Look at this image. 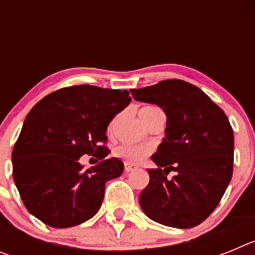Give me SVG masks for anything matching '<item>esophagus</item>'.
Masks as SVG:
<instances>
[{
    "mask_svg": "<svg viewBox=\"0 0 255 255\" xmlns=\"http://www.w3.org/2000/svg\"><path fill=\"white\" fill-rule=\"evenodd\" d=\"M124 167H125V172L129 173V172H131V171H134L135 168H136V166L129 163V162H125V163H124Z\"/></svg>",
    "mask_w": 255,
    "mask_h": 255,
    "instance_id": "1",
    "label": "esophagus"
}]
</instances>
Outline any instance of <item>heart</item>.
<instances>
[{"label":"heart","instance_id":"heart-1","mask_svg":"<svg viewBox=\"0 0 255 255\" xmlns=\"http://www.w3.org/2000/svg\"><path fill=\"white\" fill-rule=\"evenodd\" d=\"M157 114H163V112H162L161 108L153 105L144 106V107H141L139 110V117H140V120L143 123H145L148 119H150V117ZM114 124L115 123H112L110 130H112ZM152 152V147L145 145V144H121V145H119L116 148L115 154L117 157H120V158L125 159L129 163H139V162L144 161V159L147 158Z\"/></svg>","mask_w":255,"mask_h":255}]
</instances>
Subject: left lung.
<instances>
[{
  "label": "left lung",
  "instance_id": "obj_1",
  "mask_svg": "<svg viewBox=\"0 0 255 255\" xmlns=\"http://www.w3.org/2000/svg\"><path fill=\"white\" fill-rule=\"evenodd\" d=\"M167 116L163 141L152 155L149 184L139 203L150 220L176 229L202 224L224 197L234 168V131L225 112L198 87L179 79L131 89ZM171 170L175 176L167 177Z\"/></svg>",
  "mask_w": 255,
  "mask_h": 255
}]
</instances>
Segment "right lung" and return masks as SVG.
Returning <instances> with one entry per match:
<instances>
[{
  "label": "right lung",
  "mask_w": 255,
  "mask_h": 255,
  "mask_svg": "<svg viewBox=\"0 0 255 255\" xmlns=\"http://www.w3.org/2000/svg\"><path fill=\"white\" fill-rule=\"evenodd\" d=\"M130 101L128 91L83 84L58 89L31 108L12 150L13 181L31 215L55 229L96 215L106 182L124 171L120 159H105L107 126ZM83 154L101 162L84 171Z\"/></svg>",
  "instance_id": "1"
}]
</instances>
